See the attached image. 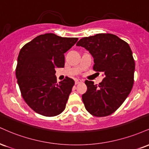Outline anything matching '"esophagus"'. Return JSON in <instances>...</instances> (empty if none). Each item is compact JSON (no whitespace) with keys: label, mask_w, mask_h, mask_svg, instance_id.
I'll return each instance as SVG.
<instances>
[{"label":"esophagus","mask_w":149,"mask_h":149,"mask_svg":"<svg viewBox=\"0 0 149 149\" xmlns=\"http://www.w3.org/2000/svg\"><path fill=\"white\" fill-rule=\"evenodd\" d=\"M81 82H82V80L80 79H76V80H75V84H76V85H78V84L81 83Z\"/></svg>","instance_id":"obj_1"}]
</instances>
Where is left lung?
Segmentation results:
<instances>
[{
  "label": "left lung",
  "instance_id": "obj_1",
  "mask_svg": "<svg viewBox=\"0 0 149 149\" xmlns=\"http://www.w3.org/2000/svg\"><path fill=\"white\" fill-rule=\"evenodd\" d=\"M76 46L90 53L93 69L105 76L98 85L85 80L87 90L82 98L86 110L98 117L110 115L124 102L133 86L135 64L130 46L109 33L84 37Z\"/></svg>",
  "mask_w": 149,
  "mask_h": 149
}]
</instances>
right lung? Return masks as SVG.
Masks as SVG:
<instances>
[{
	"label": "right lung",
	"instance_id": "obj_1",
	"mask_svg": "<svg viewBox=\"0 0 149 149\" xmlns=\"http://www.w3.org/2000/svg\"><path fill=\"white\" fill-rule=\"evenodd\" d=\"M78 40L53 33L37 36L19 52L16 68L22 97L35 112L46 116L64 110L74 80L69 77L57 83L55 68L64 67V53Z\"/></svg>",
	"mask_w": 149,
	"mask_h": 149
}]
</instances>
